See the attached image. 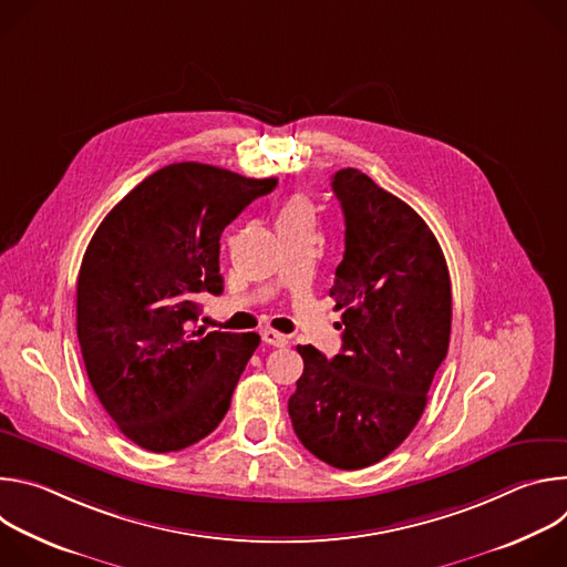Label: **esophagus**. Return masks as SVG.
<instances>
[{"instance_id":"obj_1","label":"esophagus","mask_w":567,"mask_h":567,"mask_svg":"<svg viewBox=\"0 0 567 567\" xmlns=\"http://www.w3.org/2000/svg\"><path fill=\"white\" fill-rule=\"evenodd\" d=\"M262 341L271 348H285L289 343V339L280 332H274V330H262Z\"/></svg>"}]
</instances>
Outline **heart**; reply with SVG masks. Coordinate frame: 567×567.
<instances>
[{
    "label": "heart",
    "mask_w": 567,
    "mask_h": 567,
    "mask_svg": "<svg viewBox=\"0 0 567 567\" xmlns=\"http://www.w3.org/2000/svg\"><path fill=\"white\" fill-rule=\"evenodd\" d=\"M309 213V204H307V199L305 197H300V195H296V197H291L285 206H282V210H280V217H291V215H307Z\"/></svg>",
    "instance_id": "1"
}]
</instances>
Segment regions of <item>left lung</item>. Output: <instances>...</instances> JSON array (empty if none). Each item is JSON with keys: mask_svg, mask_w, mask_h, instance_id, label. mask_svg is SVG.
Listing matches in <instances>:
<instances>
[{"mask_svg": "<svg viewBox=\"0 0 567 567\" xmlns=\"http://www.w3.org/2000/svg\"><path fill=\"white\" fill-rule=\"evenodd\" d=\"M346 254L330 296L343 309L341 354L298 346L289 396L302 446L354 471L390 455L417 426L451 339V278L426 221L357 168L332 177Z\"/></svg>", "mask_w": 567, "mask_h": 567, "instance_id": "obj_1", "label": "left lung"}]
</instances>
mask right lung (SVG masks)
<instances>
[{
  "instance_id": "add662e5",
  "label": "right lung",
  "mask_w": 567,
  "mask_h": 567,
  "mask_svg": "<svg viewBox=\"0 0 567 567\" xmlns=\"http://www.w3.org/2000/svg\"><path fill=\"white\" fill-rule=\"evenodd\" d=\"M276 184L184 161L96 228L78 274V341L103 409L141 449L182 451L224 420L260 337L195 330L197 298L224 289L221 230Z\"/></svg>"
}]
</instances>
